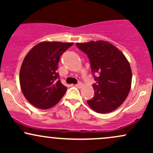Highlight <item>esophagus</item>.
Listing matches in <instances>:
<instances>
[{"mask_svg": "<svg viewBox=\"0 0 153 153\" xmlns=\"http://www.w3.org/2000/svg\"><path fill=\"white\" fill-rule=\"evenodd\" d=\"M82 85V82H78V83L76 84V85H75V86L76 87H78V88H80Z\"/></svg>", "mask_w": 153, "mask_h": 153, "instance_id": "obj_1", "label": "esophagus"}]
</instances>
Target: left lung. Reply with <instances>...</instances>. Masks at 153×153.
<instances>
[{"mask_svg":"<svg viewBox=\"0 0 153 153\" xmlns=\"http://www.w3.org/2000/svg\"><path fill=\"white\" fill-rule=\"evenodd\" d=\"M88 55L96 83L94 96L88 106L97 113L113 111L122 104L129 94L131 83L129 63L121 51L105 41L76 43Z\"/></svg>","mask_w":153,"mask_h":153,"instance_id":"1","label":"left lung"}]
</instances>
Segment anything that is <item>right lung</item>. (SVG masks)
I'll use <instances>...</instances> for the list:
<instances>
[{"label":"right lung","mask_w":153,"mask_h":153,"mask_svg":"<svg viewBox=\"0 0 153 153\" xmlns=\"http://www.w3.org/2000/svg\"><path fill=\"white\" fill-rule=\"evenodd\" d=\"M73 43L44 42L33 47L23 61L19 75L21 88L33 106L47 109L59 102L67 91L57 70L60 56Z\"/></svg>","instance_id":"right-lung-1"}]
</instances>
